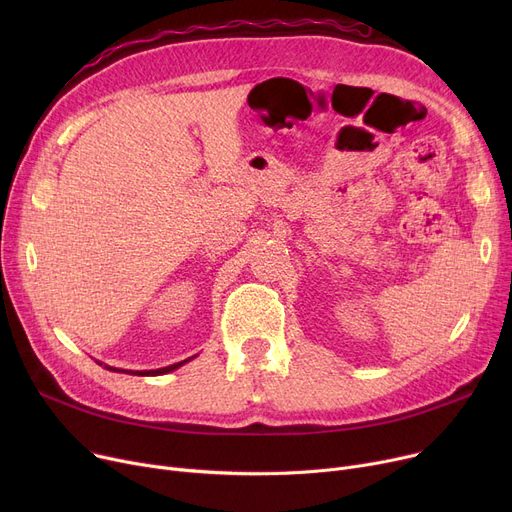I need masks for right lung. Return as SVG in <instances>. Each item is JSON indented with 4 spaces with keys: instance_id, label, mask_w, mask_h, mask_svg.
Here are the masks:
<instances>
[{
    "instance_id": "1",
    "label": "right lung",
    "mask_w": 512,
    "mask_h": 512,
    "mask_svg": "<svg viewBox=\"0 0 512 512\" xmlns=\"http://www.w3.org/2000/svg\"><path fill=\"white\" fill-rule=\"evenodd\" d=\"M197 357V355H195ZM195 357H188V359H184V361H180V363H174V365H168V367H159V369H145V371H132V369H118V367H110V365H103V363H99V365H103L105 369H110V371H118V373H132V375H164V373H170V371H174V369H178V367H182L184 363H188L191 359H195Z\"/></svg>"
}]
</instances>
